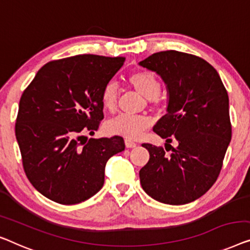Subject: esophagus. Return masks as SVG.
<instances>
[{"mask_svg": "<svg viewBox=\"0 0 250 250\" xmlns=\"http://www.w3.org/2000/svg\"><path fill=\"white\" fill-rule=\"evenodd\" d=\"M125 146H126V147H135L137 144L134 142L133 140H129V139H126L125 140Z\"/></svg>", "mask_w": 250, "mask_h": 250, "instance_id": "34e87169", "label": "esophagus"}]
</instances>
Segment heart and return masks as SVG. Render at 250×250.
<instances>
[{"mask_svg": "<svg viewBox=\"0 0 250 250\" xmlns=\"http://www.w3.org/2000/svg\"><path fill=\"white\" fill-rule=\"evenodd\" d=\"M127 81L137 92L141 93L152 103L159 104L161 100V82L153 72L150 70H137L128 75ZM101 104L107 111H114L117 107L118 88L114 81L107 82L101 90ZM152 125V119L146 115L119 114L110 118L104 129L109 134L121 135L127 139H139Z\"/></svg>", "mask_w": 250, "mask_h": 250, "instance_id": "b5f03b06", "label": "heart"}]
</instances>
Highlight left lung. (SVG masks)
<instances>
[{
    "label": "left lung",
    "mask_w": 250,
    "mask_h": 250,
    "mask_svg": "<svg viewBox=\"0 0 250 250\" xmlns=\"http://www.w3.org/2000/svg\"><path fill=\"white\" fill-rule=\"evenodd\" d=\"M140 65L157 72L167 84L168 113L153 132L171 151L167 154L162 146L142 144L150 159L140 170L141 185L161 203H190L213 186L221 171L231 140L228 92L215 68L191 54L165 50ZM173 139L177 148L168 144Z\"/></svg>",
    "instance_id": "8db88e82"
}]
</instances>
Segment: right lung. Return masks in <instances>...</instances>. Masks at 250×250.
<instances>
[{
	"instance_id": "add662e5",
	"label": "right lung",
	"mask_w": 250,
	"mask_h": 250,
	"mask_svg": "<svg viewBox=\"0 0 250 250\" xmlns=\"http://www.w3.org/2000/svg\"><path fill=\"white\" fill-rule=\"evenodd\" d=\"M124 62L90 54L50 61L23 91L16 136L27 178L45 197L78 204L104 186L108 159L125 149L124 140L82 139L99 128L101 90Z\"/></svg>"
}]
</instances>
